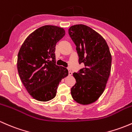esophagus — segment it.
I'll return each mask as SVG.
<instances>
[{
  "instance_id": "esophagus-1",
  "label": "esophagus",
  "mask_w": 132,
  "mask_h": 132,
  "mask_svg": "<svg viewBox=\"0 0 132 132\" xmlns=\"http://www.w3.org/2000/svg\"><path fill=\"white\" fill-rule=\"evenodd\" d=\"M72 72L70 70H69V76H72Z\"/></svg>"
}]
</instances>
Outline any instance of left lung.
Listing matches in <instances>:
<instances>
[{
    "mask_svg": "<svg viewBox=\"0 0 132 132\" xmlns=\"http://www.w3.org/2000/svg\"><path fill=\"white\" fill-rule=\"evenodd\" d=\"M69 34L76 45L79 63L85 67L73 73L76 82L71 89L75 101L82 105L94 103L105 89L111 68V55L105 39L90 27L76 24Z\"/></svg>",
    "mask_w": 132,
    "mask_h": 132,
    "instance_id": "obj_1",
    "label": "left lung"
}]
</instances>
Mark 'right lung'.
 <instances>
[{
	"instance_id": "add662e5",
	"label": "right lung",
	"mask_w": 132,
	"mask_h": 132,
	"mask_svg": "<svg viewBox=\"0 0 132 132\" xmlns=\"http://www.w3.org/2000/svg\"><path fill=\"white\" fill-rule=\"evenodd\" d=\"M65 35L63 28L45 25L29 35L19 49V77L35 100L48 101L54 98L59 83L69 74L67 69L55 65V46Z\"/></svg>"
}]
</instances>
